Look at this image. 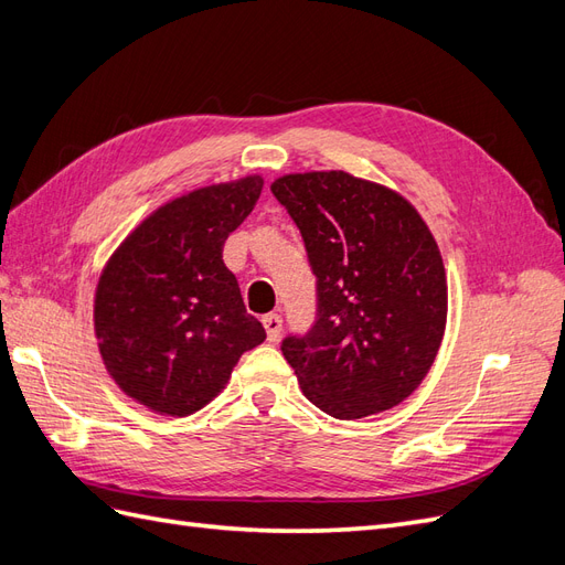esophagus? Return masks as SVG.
<instances>
[{
    "label": "esophagus",
    "instance_id": "esophagus-1",
    "mask_svg": "<svg viewBox=\"0 0 565 565\" xmlns=\"http://www.w3.org/2000/svg\"><path fill=\"white\" fill-rule=\"evenodd\" d=\"M268 341H276L282 334V318L278 313H268L262 318Z\"/></svg>",
    "mask_w": 565,
    "mask_h": 565
}]
</instances>
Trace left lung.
<instances>
[{
	"instance_id": "8db88e82",
	"label": "left lung",
	"mask_w": 565,
	"mask_h": 565,
	"mask_svg": "<svg viewBox=\"0 0 565 565\" xmlns=\"http://www.w3.org/2000/svg\"><path fill=\"white\" fill-rule=\"evenodd\" d=\"M270 191L318 278L316 324L280 347L303 396L337 419L398 405L446 332V268L429 226L396 191L347 172L287 174Z\"/></svg>"
}]
</instances>
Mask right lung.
<instances>
[{
	"instance_id": "right-lung-1",
	"label": "right lung",
	"mask_w": 565,
	"mask_h": 565,
	"mask_svg": "<svg viewBox=\"0 0 565 565\" xmlns=\"http://www.w3.org/2000/svg\"><path fill=\"white\" fill-rule=\"evenodd\" d=\"M262 188V177H245L162 204L100 273V358L115 384L152 413H198L226 386L241 355L266 339L221 256Z\"/></svg>"
}]
</instances>
